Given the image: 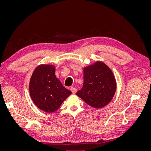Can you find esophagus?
Segmentation results:
<instances>
[{"label": "esophagus", "instance_id": "esophagus-1", "mask_svg": "<svg viewBox=\"0 0 151 151\" xmlns=\"http://www.w3.org/2000/svg\"><path fill=\"white\" fill-rule=\"evenodd\" d=\"M70 89H71L72 93H73V94L76 93V92H77V89H76V88H74V87H71V88H70Z\"/></svg>", "mask_w": 151, "mask_h": 151}]
</instances>
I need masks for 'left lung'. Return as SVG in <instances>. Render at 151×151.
Wrapping results in <instances>:
<instances>
[{
	"instance_id": "8db88e82",
	"label": "left lung",
	"mask_w": 151,
	"mask_h": 151,
	"mask_svg": "<svg viewBox=\"0 0 151 151\" xmlns=\"http://www.w3.org/2000/svg\"><path fill=\"white\" fill-rule=\"evenodd\" d=\"M115 90L112 71L104 63L97 62L84 68V84L76 95L89 106L100 109L110 102Z\"/></svg>"
}]
</instances>
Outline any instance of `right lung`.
Masks as SVG:
<instances>
[{"label": "right lung", "mask_w": 151, "mask_h": 151, "mask_svg": "<svg viewBox=\"0 0 151 151\" xmlns=\"http://www.w3.org/2000/svg\"><path fill=\"white\" fill-rule=\"evenodd\" d=\"M29 93L36 106L45 112L52 113L60 108L71 91L55 77L54 66L41 65L36 68L31 77Z\"/></svg>", "instance_id": "right-lung-1"}]
</instances>
